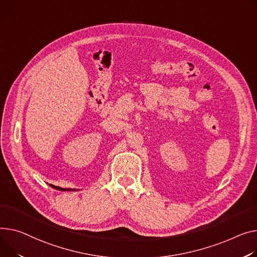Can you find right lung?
Returning <instances> with one entry per match:
<instances>
[{"label":"right lung","mask_w":257,"mask_h":257,"mask_svg":"<svg viewBox=\"0 0 257 257\" xmlns=\"http://www.w3.org/2000/svg\"><path fill=\"white\" fill-rule=\"evenodd\" d=\"M55 188H56V187H55ZM62 190H63V191H66V190H67V191H70L71 189H62Z\"/></svg>","instance_id":"right-lung-1"}]
</instances>
